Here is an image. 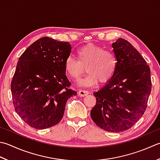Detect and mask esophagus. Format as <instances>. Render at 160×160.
Segmentation results:
<instances>
[{"mask_svg":"<svg viewBox=\"0 0 160 160\" xmlns=\"http://www.w3.org/2000/svg\"><path fill=\"white\" fill-rule=\"evenodd\" d=\"M89 93L88 91H86V90H82V89H80L78 91V95L80 96H87V94Z\"/></svg>","mask_w":160,"mask_h":160,"instance_id":"esophagus-1","label":"esophagus"}]
</instances>
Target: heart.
<instances>
[{
    "mask_svg": "<svg viewBox=\"0 0 160 160\" xmlns=\"http://www.w3.org/2000/svg\"><path fill=\"white\" fill-rule=\"evenodd\" d=\"M78 59L69 56L64 62L66 73L72 78H78L83 73L84 67L88 72L79 80L80 85L91 87L98 82L105 83L113 77L117 60L114 53L102 47L87 44L77 51Z\"/></svg>",
    "mask_w": 160,
    "mask_h": 160,
    "instance_id": "heart-1",
    "label": "heart"
}]
</instances>
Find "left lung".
<instances>
[{"instance_id":"left-lung-1","label":"left lung","mask_w":160,"mask_h":160,"mask_svg":"<svg viewBox=\"0 0 160 160\" xmlns=\"http://www.w3.org/2000/svg\"><path fill=\"white\" fill-rule=\"evenodd\" d=\"M112 47L117 69L110 80L93 93L96 104L91 117L101 129L118 132L129 129L142 117L152 84L149 66L130 42L119 38Z\"/></svg>"}]
</instances>
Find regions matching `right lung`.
I'll use <instances>...</instances> for the list:
<instances>
[{
  "instance_id": "obj_1",
  "label": "right lung",
  "mask_w": 160,
  "mask_h": 160,
  "mask_svg": "<svg viewBox=\"0 0 160 160\" xmlns=\"http://www.w3.org/2000/svg\"><path fill=\"white\" fill-rule=\"evenodd\" d=\"M71 51L68 42L43 37L18 59L11 82L12 101L16 112L30 126L42 130L57 125L68 98L77 95L65 75Z\"/></svg>"
}]
</instances>
